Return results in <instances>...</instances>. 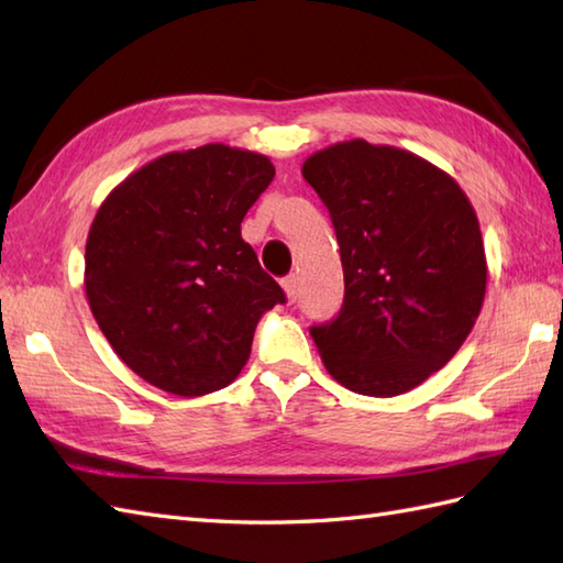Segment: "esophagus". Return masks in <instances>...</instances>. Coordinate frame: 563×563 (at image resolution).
<instances>
[{"label":"esophagus","mask_w":563,"mask_h":563,"mask_svg":"<svg viewBox=\"0 0 563 563\" xmlns=\"http://www.w3.org/2000/svg\"><path fill=\"white\" fill-rule=\"evenodd\" d=\"M297 288H300V280H297V275H288V278H283V290L288 295V300L295 302L297 300Z\"/></svg>","instance_id":"1"}]
</instances>
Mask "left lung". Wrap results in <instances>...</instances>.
<instances>
[{"instance_id":"obj_1","label":"left lung","mask_w":563,"mask_h":563,"mask_svg":"<svg viewBox=\"0 0 563 563\" xmlns=\"http://www.w3.org/2000/svg\"><path fill=\"white\" fill-rule=\"evenodd\" d=\"M305 181L341 246L339 317L309 329L329 375L365 397H397L460 351L486 295V254L470 198L435 164L349 140L314 152Z\"/></svg>"}]
</instances>
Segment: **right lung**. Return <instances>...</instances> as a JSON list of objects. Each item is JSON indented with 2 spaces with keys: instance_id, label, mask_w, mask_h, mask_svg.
<instances>
[{
  "instance_id": "right-lung-1",
  "label": "right lung",
  "mask_w": 563,
  "mask_h": 563,
  "mask_svg": "<svg viewBox=\"0 0 563 563\" xmlns=\"http://www.w3.org/2000/svg\"><path fill=\"white\" fill-rule=\"evenodd\" d=\"M273 176L263 154L214 142L162 154L101 202L84 290L118 357L150 385L178 397L227 387L261 314L285 302L242 239Z\"/></svg>"
}]
</instances>
